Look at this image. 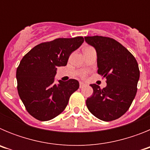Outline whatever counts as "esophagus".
<instances>
[{"instance_id": "34e87169", "label": "esophagus", "mask_w": 150, "mask_h": 150, "mask_svg": "<svg viewBox=\"0 0 150 150\" xmlns=\"http://www.w3.org/2000/svg\"><path fill=\"white\" fill-rule=\"evenodd\" d=\"M86 85V84L83 83V82H79V88H83V87L85 86Z\"/></svg>"}]
</instances>
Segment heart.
I'll use <instances>...</instances> for the list:
<instances>
[{"label": "heart", "mask_w": 150, "mask_h": 150, "mask_svg": "<svg viewBox=\"0 0 150 150\" xmlns=\"http://www.w3.org/2000/svg\"><path fill=\"white\" fill-rule=\"evenodd\" d=\"M85 74H85V72H83V74H82V76H85Z\"/></svg>", "instance_id": "obj_1"}]
</instances>
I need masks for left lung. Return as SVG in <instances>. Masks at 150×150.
<instances>
[{
    "mask_svg": "<svg viewBox=\"0 0 150 150\" xmlns=\"http://www.w3.org/2000/svg\"><path fill=\"white\" fill-rule=\"evenodd\" d=\"M97 53L98 74L107 78V86L91 84L93 94L86 100L88 110L100 120L121 117L129 109L137 93L138 64L131 52L115 40L101 36L85 37Z\"/></svg>",
    "mask_w": 150,
    "mask_h": 150,
    "instance_id": "obj_1",
    "label": "left lung"
}]
</instances>
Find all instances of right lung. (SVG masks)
<instances>
[{"label": "right lung", "mask_w": 150, "mask_h": 150, "mask_svg": "<svg viewBox=\"0 0 150 150\" xmlns=\"http://www.w3.org/2000/svg\"><path fill=\"white\" fill-rule=\"evenodd\" d=\"M83 42V37L59 38L34 46L22 58L16 71L17 88L33 117L48 121L65 109L79 84L74 79L55 83L57 68L67 65L69 56Z\"/></svg>", "instance_id": "add662e5"}]
</instances>
